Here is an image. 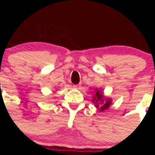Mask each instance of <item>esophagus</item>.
I'll return each mask as SVG.
<instances>
[{"mask_svg":"<svg viewBox=\"0 0 155 155\" xmlns=\"http://www.w3.org/2000/svg\"><path fill=\"white\" fill-rule=\"evenodd\" d=\"M73 87L76 89H79L81 87V85L80 84H77V85H73Z\"/></svg>","mask_w":155,"mask_h":155,"instance_id":"obj_1","label":"esophagus"}]
</instances>
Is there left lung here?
Wrapping results in <instances>:
<instances>
[{
    "mask_svg": "<svg viewBox=\"0 0 155 155\" xmlns=\"http://www.w3.org/2000/svg\"><path fill=\"white\" fill-rule=\"evenodd\" d=\"M95 91L96 92L94 94H93V99H92V102L94 104L95 107L98 108L101 112L109 109L111 105V103H112V100L109 98L104 99L103 92H101L97 89H96Z\"/></svg>",
    "mask_w": 155,
    "mask_h": 155,
    "instance_id": "obj_1",
    "label": "left lung"
}]
</instances>
